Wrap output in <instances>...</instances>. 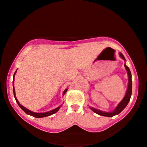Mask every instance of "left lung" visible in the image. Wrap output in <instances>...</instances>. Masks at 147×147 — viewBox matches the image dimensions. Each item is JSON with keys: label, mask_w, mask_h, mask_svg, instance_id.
Segmentation results:
<instances>
[{"label": "left lung", "mask_w": 147, "mask_h": 147, "mask_svg": "<svg viewBox=\"0 0 147 147\" xmlns=\"http://www.w3.org/2000/svg\"><path fill=\"white\" fill-rule=\"evenodd\" d=\"M119 56L124 60L125 61V63H124V67H125L126 71H127L128 74V88L126 89V92L125 95H124V98L122 99V100L118 104V105L116 106V108L113 109L112 111H104L100 110V109L94 108L93 107L89 106V108H90L93 112L96 113L99 115L102 116H105L108 117H113L114 115H118L119 113H120L123 109L126 108V106L128 105L129 101L130 100L131 95V91H132V82H131V74L130 69L128 68V67L126 66V59L123 56V54L121 53H119Z\"/></svg>", "instance_id": "1"}]
</instances>
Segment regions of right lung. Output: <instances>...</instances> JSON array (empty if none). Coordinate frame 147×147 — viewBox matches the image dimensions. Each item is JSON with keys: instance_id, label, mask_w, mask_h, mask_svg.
<instances>
[{"instance_id": "add662e5", "label": "right lung", "mask_w": 147, "mask_h": 147, "mask_svg": "<svg viewBox=\"0 0 147 147\" xmlns=\"http://www.w3.org/2000/svg\"><path fill=\"white\" fill-rule=\"evenodd\" d=\"M17 70L16 71V72H15V73L13 74V95H14V97H15V99H16V100L17 102V103L18 104V105L19 106L20 108H21L25 112L26 114H28V115H32L34 117H36V118H41V117H48V116H50L51 115H53V114H54L56 113L57 111H58L59 108H61V105L59 106L58 107H57L56 108L53 109V110L51 111H47V112H45V113H36V112H34V111H30V109L26 108L25 107H24L23 106H22L21 104L19 103V102L18 101V100L17 99V97H16V91H15V88H14V78H15V75H16V72H17ZM68 89H65V90L63 91V96L65 94V93L67 92V91Z\"/></svg>"}]
</instances>
